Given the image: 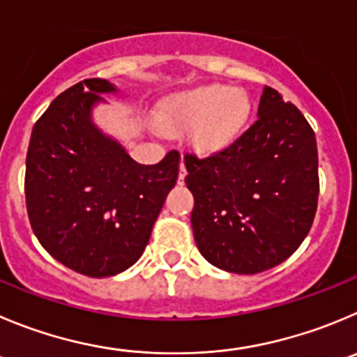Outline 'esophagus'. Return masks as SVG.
I'll return each instance as SVG.
<instances>
[{"instance_id": "obj_1", "label": "esophagus", "mask_w": 357, "mask_h": 357, "mask_svg": "<svg viewBox=\"0 0 357 357\" xmlns=\"http://www.w3.org/2000/svg\"><path fill=\"white\" fill-rule=\"evenodd\" d=\"M185 176H186V167H185V163H183V160H181V163H179V174H178L179 185H183V183H185Z\"/></svg>"}]
</instances>
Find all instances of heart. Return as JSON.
Returning <instances> with one entry per match:
<instances>
[{
    "label": "heart",
    "mask_w": 357,
    "mask_h": 357,
    "mask_svg": "<svg viewBox=\"0 0 357 357\" xmlns=\"http://www.w3.org/2000/svg\"><path fill=\"white\" fill-rule=\"evenodd\" d=\"M250 111L252 105L243 89L209 84L167 96L160 103L156 123L163 132L190 130L192 148L211 155L239 137Z\"/></svg>",
    "instance_id": "b5f03b06"
}]
</instances>
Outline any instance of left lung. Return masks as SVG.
<instances>
[{
	"mask_svg": "<svg viewBox=\"0 0 357 357\" xmlns=\"http://www.w3.org/2000/svg\"><path fill=\"white\" fill-rule=\"evenodd\" d=\"M195 199L192 229L209 264L255 275L294 254L314 224L319 197L315 133L305 116L264 86L257 121L229 148L185 155Z\"/></svg>",
	"mask_w": 357,
	"mask_h": 357,
	"instance_id": "1",
	"label": "left lung"
}]
</instances>
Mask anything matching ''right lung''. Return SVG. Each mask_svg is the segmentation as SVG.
<instances>
[{"label": "right lung", "mask_w": 357, "mask_h": 357, "mask_svg": "<svg viewBox=\"0 0 357 357\" xmlns=\"http://www.w3.org/2000/svg\"><path fill=\"white\" fill-rule=\"evenodd\" d=\"M119 95L107 79H86L56 96L35 123L26 156V208L40 245L66 268L91 278L125 271L141 259L179 153L137 163L100 130L93 109Z\"/></svg>", "instance_id": "obj_1"}]
</instances>
